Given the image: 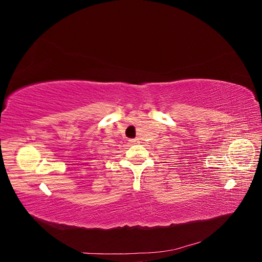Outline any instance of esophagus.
<instances>
[{"label": "esophagus", "instance_id": "obj_1", "mask_svg": "<svg viewBox=\"0 0 262 262\" xmlns=\"http://www.w3.org/2000/svg\"><path fill=\"white\" fill-rule=\"evenodd\" d=\"M129 142L131 144H137V143H139V139H130Z\"/></svg>", "mask_w": 262, "mask_h": 262}]
</instances>
